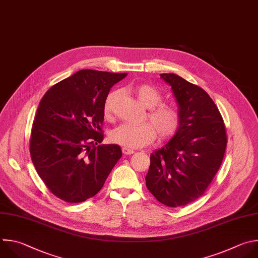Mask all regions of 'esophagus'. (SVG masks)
<instances>
[{
    "mask_svg": "<svg viewBox=\"0 0 258 258\" xmlns=\"http://www.w3.org/2000/svg\"><path fill=\"white\" fill-rule=\"evenodd\" d=\"M122 151H123L124 154H126V156H128V154L134 153V150H133V149H130V148H127V147H123V148H122Z\"/></svg>",
    "mask_w": 258,
    "mask_h": 258,
    "instance_id": "1",
    "label": "esophagus"
}]
</instances>
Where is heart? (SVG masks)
<instances>
[{
    "label": "heart",
    "instance_id": "b5f03b06",
    "mask_svg": "<svg viewBox=\"0 0 258 258\" xmlns=\"http://www.w3.org/2000/svg\"><path fill=\"white\" fill-rule=\"evenodd\" d=\"M133 92L141 104L149 109L147 118L152 124L146 123L139 126L122 124L111 132V140L127 148H139L150 144L156 139L157 132L162 139L174 136L181 123L179 110L173 105L161 102L163 95L159 89L152 85H135ZM118 94V91H112L107 95L104 102V114L106 117L112 114Z\"/></svg>",
    "mask_w": 258,
    "mask_h": 258
}]
</instances>
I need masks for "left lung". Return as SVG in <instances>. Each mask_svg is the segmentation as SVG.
Listing matches in <instances>:
<instances>
[{
	"mask_svg": "<svg viewBox=\"0 0 258 258\" xmlns=\"http://www.w3.org/2000/svg\"><path fill=\"white\" fill-rule=\"evenodd\" d=\"M172 86L181 123L177 133L150 154L146 187L170 208L183 207L203 195L219 171L227 146L223 117L208 92L179 75L163 73Z\"/></svg>",
	"mask_w": 258,
	"mask_h": 258,
	"instance_id": "left-lung-1",
	"label": "left lung"
}]
</instances>
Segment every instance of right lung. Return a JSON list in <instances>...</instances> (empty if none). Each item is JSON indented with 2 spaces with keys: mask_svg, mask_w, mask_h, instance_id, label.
Segmentation results:
<instances>
[{
  "mask_svg": "<svg viewBox=\"0 0 258 258\" xmlns=\"http://www.w3.org/2000/svg\"><path fill=\"white\" fill-rule=\"evenodd\" d=\"M127 76L80 70L51 86L41 98L30 136V156L45 186L58 198L77 203L94 196L122 157L104 140V102Z\"/></svg>",
  "mask_w": 258,
  "mask_h": 258,
  "instance_id": "add662e5",
  "label": "right lung"
}]
</instances>
